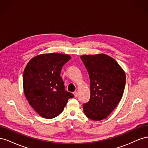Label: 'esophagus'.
Returning a JSON list of instances; mask_svg holds the SVG:
<instances>
[{
  "label": "esophagus",
  "mask_w": 148,
  "mask_h": 148,
  "mask_svg": "<svg viewBox=\"0 0 148 148\" xmlns=\"http://www.w3.org/2000/svg\"><path fill=\"white\" fill-rule=\"evenodd\" d=\"M73 95H74V96H75V97H78V91H75V92H73Z\"/></svg>",
  "instance_id": "34e87169"
}]
</instances>
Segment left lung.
<instances>
[{"instance_id": "1", "label": "left lung", "mask_w": 148, "mask_h": 148, "mask_svg": "<svg viewBox=\"0 0 148 148\" xmlns=\"http://www.w3.org/2000/svg\"><path fill=\"white\" fill-rule=\"evenodd\" d=\"M81 59L90 79V99L83 104L84 112L89 119H106L122 99L126 76L117 61L104 53L83 55Z\"/></svg>"}]
</instances>
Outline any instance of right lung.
Wrapping results in <instances>:
<instances>
[{
  "instance_id": "1",
  "label": "right lung",
  "mask_w": 148,
  "mask_h": 148,
  "mask_svg": "<svg viewBox=\"0 0 148 148\" xmlns=\"http://www.w3.org/2000/svg\"><path fill=\"white\" fill-rule=\"evenodd\" d=\"M68 54L43 53L32 58L23 72L25 96L30 106L45 119H53L64 110L72 93L65 90L60 77L62 66L70 60Z\"/></svg>"
}]
</instances>
